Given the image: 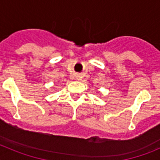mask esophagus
Wrapping results in <instances>:
<instances>
[{"mask_svg": "<svg viewBox=\"0 0 160 160\" xmlns=\"http://www.w3.org/2000/svg\"><path fill=\"white\" fill-rule=\"evenodd\" d=\"M75 78L77 79V80H80V79H81V76H80V74H77V75L75 76Z\"/></svg>", "mask_w": 160, "mask_h": 160, "instance_id": "obj_1", "label": "esophagus"}]
</instances>
